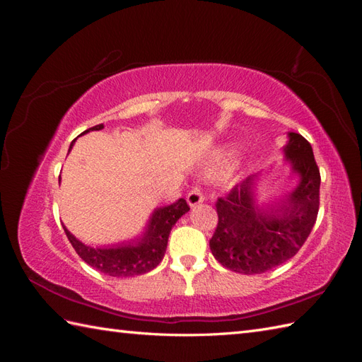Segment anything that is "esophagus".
Masks as SVG:
<instances>
[{
    "label": "esophagus",
    "instance_id": "34e87169",
    "mask_svg": "<svg viewBox=\"0 0 362 362\" xmlns=\"http://www.w3.org/2000/svg\"><path fill=\"white\" fill-rule=\"evenodd\" d=\"M204 194H202V192L198 189V187H194V189H192L190 192H189V194H187V204L190 205V206H196L198 204H201V202H204Z\"/></svg>",
    "mask_w": 362,
    "mask_h": 362
}]
</instances>
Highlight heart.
<instances>
[{"label": "heart", "mask_w": 362, "mask_h": 362, "mask_svg": "<svg viewBox=\"0 0 362 362\" xmlns=\"http://www.w3.org/2000/svg\"><path fill=\"white\" fill-rule=\"evenodd\" d=\"M234 151H235V145L234 144H223V145H218L214 151V160L217 164H222L225 163L226 160L231 158L234 156ZM240 168V160L237 157H234L231 161H229V164L226 166V170H225V177L228 180L234 178V175L237 173Z\"/></svg>", "instance_id": "1"}]
</instances>
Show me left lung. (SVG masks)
Listing matches in <instances>:
<instances>
[{
    "label": "left lung",
    "instance_id": "8db88e82",
    "mask_svg": "<svg viewBox=\"0 0 362 362\" xmlns=\"http://www.w3.org/2000/svg\"><path fill=\"white\" fill-rule=\"evenodd\" d=\"M284 146L296 187L278 202L258 204L259 173L250 175L216 202L218 223L210 240L214 258L229 270L258 275L281 266L308 238L319 213L320 170L310 141L288 133Z\"/></svg>",
    "mask_w": 362,
    "mask_h": 362
}]
</instances>
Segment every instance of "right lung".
<instances>
[{"instance_id":"1","label":"right lung","mask_w":362,"mask_h":362,"mask_svg":"<svg viewBox=\"0 0 362 362\" xmlns=\"http://www.w3.org/2000/svg\"><path fill=\"white\" fill-rule=\"evenodd\" d=\"M104 125H95L86 129V134L89 131H100ZM75 140L71 144L69 151L72 149ZM190 210V206L185 199H178L172 205L156 208L154 213L149 217V222L145 228L144 234L137 238L122 242L112 246L93 247L80 242L74 234L69 233L66 226H63L66 233L71 245L76 250V254L81 257L83 261L92 266L93 269L100 270L108 276L116 278H128L136 275H144V273L156 269L164 257V252L168 247V240L170 229L178 222V218Z\"/></svg>"}]
</instances>
